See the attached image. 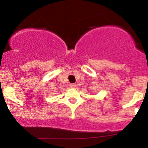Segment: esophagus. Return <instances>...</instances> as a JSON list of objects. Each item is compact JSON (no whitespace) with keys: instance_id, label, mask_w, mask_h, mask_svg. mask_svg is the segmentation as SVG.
Instances as JSON below:
<instances>
[{"instance_id":"1","label":"esophagus","mask_w":148,"mask_h":148,"mask_svg":"<svg viewBox=\"0 0 148 148\" xmlns=\"http://www.w3.org/2000/svg\"><path fill=\"white\" fill-rule=\"evenodd\" d=\"M69 86L71 87V88H76V87H77V84H71Z\"/></svg>"}]
</instances>
